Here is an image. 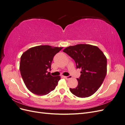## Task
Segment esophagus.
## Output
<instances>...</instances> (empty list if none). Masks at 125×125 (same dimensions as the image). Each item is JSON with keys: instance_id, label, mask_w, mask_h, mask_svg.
Returning <instances> with one entry per match:
<instances>
[{"instance_id": "34e87169", "label": "esophagus", "mask_w": 125, "mask_h": 125, "mask_svg": "<svg viewBox=\"0 0 125 125\" xmlns=\"http://www.w3.org/2000/svg\"><path fill=\"white\" fill-rule=\"evenodd\" d=\"M63 77L65 78L66 79H67V80H68V79H69L72 78V77L71 76V75H68V76H63Z\"/></svg>"}]
</instances>
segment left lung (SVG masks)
I'll use <instances>...</instances> for the list:
<instances>
[{
	"mask_svg": "<svg viewBox=\"0 0 125 125\" xmlns=\"http://www.w3.org/2000/svg\"><path fill=\"white\" fill-rule=\"evenodd\" d=\"M63 52L73 58L77 68L81 69L77 78L78 85L70 88L77 97L91 96L99 89L107 73V59L99 47L89 44H78L67 47Z\"/></svg>",
	"mask_w": 125,
	"mask_h": 125,
	"instance_id": "8db88e82",
	"label": "left lung"
}]
</instances>
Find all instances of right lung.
Wrapping results in <instances>:
<instances>
[{"label":"right lung","mask_w":125,"mask_h":125,"mask_svg":"<svg viewBox=\"0 0 125 125\" xmlns=\"http://www.w3.org/2000/svg\"><path fill=\"white\" fill-rule=\"evenodd\" d=\"M62 48L40 45L29 49L22 55L20 73L30 91L42 96L55 89L60 77L52 76L47 70H51L54 56Z\"/></svg>","instance_id":"1"}]
</instances>
